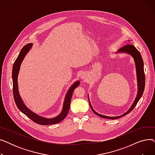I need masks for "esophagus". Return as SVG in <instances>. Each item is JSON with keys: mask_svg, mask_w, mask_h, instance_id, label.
Wrapping results in <instances>:
<instances>
[{"mask_svg": "<svg viewBox=\"0 0 155 155\" xmlns=\"http://www.w3.org/2000/svg\"><path fill=\"white\" fill-rule=\"evenodd\" d=\"M81 79H82L83 81H86L87 80V77L85 73H81Z\"/></svg>", "mask_w": 155, "mask_h": 155, "instance_id": "1", "label": "esophagus"}]
</instances>
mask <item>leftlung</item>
<instances>
[{"label": "left lung", "mask_w": 155, "mask_h": 155, "mask_svg": "<svg viewBox=\"0 0 155 155\" xmlns=\"http://www.w3.org/2000/svg\"><path fill=\"white\" fill-rule=\"evenodd\" d=\"M130 41L129 40H128ZM116 53H125L131 55L132 58L134 60V63H135V67H136V78H137V95L135 98V100L134 101L131 106L127 110V112L124 113L123 114L118 116H114V117H110V116H104L102 114H100L97 113L93 109L92 105L91 104L90 99H89V96L88 95V99L89 104H90V106L92 111L96 115L100 116L102 118L105 119H116L123 117L127 114H129L131 112L136 105L138 101L141 98L143 95L144 90V87H145V75H144V63L142 58V56L141 55V53L140 51H138L137 49L132 45L131 44H127V45L122 47L120 48L117 51H116Z\"/></svg>", "instance_id": "1"}]
</instances>
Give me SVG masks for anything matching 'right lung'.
I'll use <instances>...</instances> for the list:
<instances>
[{"label":"right lung","mask_w":155,"mask_h":155,"mask_svg":"<svg viewBox=\"0 0 155 155\" xmlns=\"http://www.w3.org/2000/svg\"><path fill=\"white\" fill-rule=\"evenodd\" d=\"M33 46L32 43H28L26 45L24 46L22 50H21L19 56H18L17 59L15 60L13 67H12V84H13V94H14V98L15 102L16 105L18 108L28 116L32 120H33L35 123H38L41 125H50L58 123L63 120L66 117L68 114V110L70 109V102L71 100L72 95L75 89L80 85V81L77 80L75 82L73 83L71 86L69 88L67 94L65 95L64 99L63 104L62 110L60 114L56 117L51 118H47L43 116H41L36 113L32 112L31 109H29L26 105L24 104L21 97L19 92V88H18V78L19 72L20 70L21 63L25 58V56L28 54V53L30 51L32 48V46Z\"/></svg>","instance_id":"1"}]
</instances>
